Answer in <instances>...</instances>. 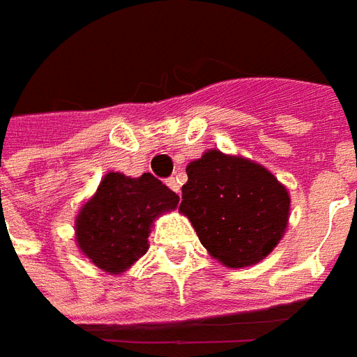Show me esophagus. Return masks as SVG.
I'll return each instance as SVG.
<instances>
[{
    "label": "esophagus",
    "instance_id": "esophagus-1",
    "mask_svg": "<svg viewBox=\"0 0 357 357\" xmlns=\"http://www.w3.org/2000/svg\"><path fill=\"white\" fill-rule=\"evenodd\" d=\"M167 186L173 190V192H176L178 196H181V184H178V181H176V178H173V176H171V178H167Z\"/></svg>",
    "mask_w": 357,
    "mask_h": 357
}]
</instances>
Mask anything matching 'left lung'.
Returning a JSON list of instances; mask_svg holds the SVG:
<instances>
[{"label": "left lung", "mask_w": 357, "mask_h": 357, "mask_svg": "<svg viewBox=\"0 0 357 357\" xmlns=\"http://www.w3.org/2000/svg\"><path fill=\"white\" fill-rule=\"evenodd\" d=\"M182 215L202 245L228 268L253 266L274 251L289 222L287 188L266 167L220 150L190 161Z\"/></svg>", "instance_id": "1"}]
</instances>
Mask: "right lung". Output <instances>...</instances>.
I'll use <instances>...</instances> for the list:
<instances>
[{"instance_id":"1","label":"right lung","mask_w":357,"mask_h":357,"mask_svg":"<svg viewBox=\"0 0 357 357\" xmlns=\"http://www.w3.org/2000/svg\"><path fill=\"white\" fill-rule=\"evenodd\" d=\"M176 205L178 196L150 173H108L75 217L77 247L104 272L123 274L148 251L153 220Z\"/></svg>"}]
</instances>
